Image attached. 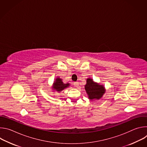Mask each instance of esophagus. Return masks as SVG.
I'll return each instance as SVG.
<instances>
[{
	"mask_svg": "<svg viewBox=\"0 0 147 147\" xmlns=\"http://www.w3.org/2000/svg\"><path fill=\"white\" fill-rule=\"evenodd\" d=\"M73 86H74V87H77L78 86V82H74L73 83Z\"/></svg>",
	"mask_w": 147,
	"mask_h": 147,
	"instance_id": "1",
	"label": "esophagus"
}]
</instances>
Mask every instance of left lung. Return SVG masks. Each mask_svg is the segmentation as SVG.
Returning a JSON list of instances; mask_svg holds the SVG:
<instances>
[{"label":"left lung","instance_id":"left-lung-1","mask_svg":"<svg viewBox=\"0 0 147 147\" xmlns=\"http://www.w3.org/2000/svg\"><path fill=\"white\" fill-rule=\"evenodd\" d=\"M85 90L88 94V98L91 100L100 99L105 92V87L102 85H99V84L95 82L91 78L87 79Z\"/></svg>","mask_w":147,"mask_h":147}]
</instances>
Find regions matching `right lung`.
Masks as SVG:
<instances>
[{
  "mask_svg": "<svg viewBox=\"0 0 147 147\" xmlns=\"http://www.w3.org/2000/svg\"><path fill=\"white\" fill-rule=\"evenodd\" d=\"M70 84H64L62 81V80L59 77H57L53 84V91H56L57 92H61L66 88L69 87Z\"/></svg>",
  "mask_w": 147,
  "mask_h": 147,
  "instance_id": "obj_1",
  "label": "right lung"
}]
</instances>
